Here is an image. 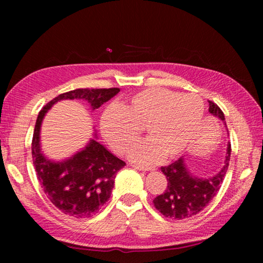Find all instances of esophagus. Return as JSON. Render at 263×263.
I'll list each match as a JSON object with an SVG mask.
<instances>
[{
    "label": "esophagus",
    "mask_w": 263,
    "mask_h": 263,
    "mask_svg": "<svg viewBox=\"0 0 263 263\" xmlns=\"http://www.w3.org/2000/svg\"><path fill=\"white\" fill-rule=\"evenodd\" d=\"M132 167L135 168V169H138V171H141V172L154 171L153 167H144V166H140V164H132Z\"/></svg>",
    "instance_id": "obj_1"
}]
</instances>
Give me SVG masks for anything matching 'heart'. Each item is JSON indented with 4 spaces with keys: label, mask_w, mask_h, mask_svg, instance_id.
<instances>
[{
    "label": "heart",
    "mask_w": 263,
    "mask_h": 263,
    "mask_svg": "<svg viewBox=\"0 0 263 263\" xmlns=\"http://www.w3.org/2000/svg\"><path fill=\"white\" fill-rule=\"evenodd\" d=\"M203 110L198 95L151 88L131 95L119 105L108 106L101 116L100 128L111 148L124 154L145 126L149 137L133 146L128 158L137 163L153 164L164 154L175 157L184 149ZM194 115V124L190 126Z\"/></svg>",
    "instance_id": "obj_1"
}]
</instances>
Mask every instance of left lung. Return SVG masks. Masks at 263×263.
Returning <instances> with one entry per match:
<instances>
[{"label":"left lung","instance_id":"obj_1","mask_svg":"<svg viewBox=\"0 0 263 263\" xmlns=\"http://www.w3.org/2000/svg\"><path fill=\"white\" fill-rule=\"evenodd\" d=\"M209 112L225 123V117L219 106L209 101ZM231 157V144H228L225 164L215 176L202 179L193 175L185 164L184 158H180L161 172L168 181L164 193L153 199L154 206L164 217L173 219H184L201 212L219 191L228 172Z\"/></svg>","mask_w":263,"mask_h":263}]
</instances>
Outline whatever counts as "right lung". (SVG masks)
Masks as SVG:
<instances>
[{
  "label": "right lung",
  "mask_w": 263,
  "mask_h": 263,
  "mask_svg": "<svg viewBox=\"0 0 263 263\" xmlns=\"http://www.w3.org/2000/svg\"><path fill=\"white\" fill-rule=\"evenodd\" d=\"M118 92L119 88L75 89L48 102L38 115L31 148L33 166L46 196L66 215L89 218L99 212L109 201L116 174L125 166V162L100 144L95 139L96 135L86 147L68 159L62 161L47 159L41 147L43 119L53 104L59 101H86L91 110H95Z\"/></svg>",
  "instance_id": "right-lung-1"
}]
</instances>
